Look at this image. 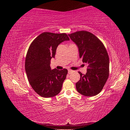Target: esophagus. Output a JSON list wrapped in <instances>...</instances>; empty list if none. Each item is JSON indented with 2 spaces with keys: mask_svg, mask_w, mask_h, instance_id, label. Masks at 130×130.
I'll list each match as a JSON object with an SVG mask.
<instances>
[{
  "mask_svg": "<svg viewBox=\"0 0 130 130\" xmlns=\"http://www.w3.org/2000/svg\"><path fill=\"white\" fill-rule=\"evenodd\" d=\"M73 72V71L72 70H68V73L69 74H71V73H72Z\"/></svg>",
  "mask_w": 130,
  "mask_h": 130,
  "instance_id": "obj_1",
  "label": "esophagus"
}]
</instances>
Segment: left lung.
<instances>
[{"label":"left lung","instance_id":"obj_1","mask_svg":"<svg viewBox=\"0 0 130 130\" xmlns=\"http://www.w3.org/2000/svg\"><path fill=\"white\" fill-rule=\"evenodd\" d=\"M78 46L80 58L88 65L86 74L80 75L76 88L81 94L93 96L101 92L109 76V60L107 51L101 41L92 33L77 31L68 35Z\"/></svg>","mask_w":130,"mask_h":130}]
</instances>
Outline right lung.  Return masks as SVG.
Instances as JSON below:
<instances>
[{
  "mask_svg": "<svg viewBox=\"0 0 130 130\" xmlns=\"http://www.w3.org/2000/svg\"><path fill=\"white\" fill-rule=\"evenodd\" d=\"M69 40L66 34L46 32L36 38L29 47L25 61L27 78L33 89L42 97H52L61 90L68 70H51L50 62L59 44Z\"/></svg>",
  "mask_w": 130,
  "mask_h": 130,
  "instance_id": "obj_1",
  "label": "right lung"
}]
</instances>
